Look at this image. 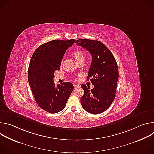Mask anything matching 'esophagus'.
<instances>
[{
	"mask_svg": "<svg viewBox=\"0 0 154 154\" xmlns=\"http://www.w3.org/2000/svg\"><path fill=\"white\" fill-rule=\"evenodd\" d=\"M79 87V85H74V88L75 89V88H77Z\"/></svg>",
	"mask_w": 154,
	"mask_h": 154,
	"instance_id": "34e87169",
	"label": "esophagus"
}]
</instances>
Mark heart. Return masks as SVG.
<instances>
[{
    "label": "heart",
    "mask_w": 154,
    "mask_h": 154,
    "mask_svg": "<svg viewBox=\"0 0 154 154\" xmlns=\"http://www.w3.org/2000/svg\"><path fill=\"white\" fill-rule=\"evenodd\" d=\"M72 57L75 60L77 63L80 61L85 60V55L83 52L80 50H75L72 52Z\"/></svg>",
    "instance_id": "heart-1"
}]
</instances>
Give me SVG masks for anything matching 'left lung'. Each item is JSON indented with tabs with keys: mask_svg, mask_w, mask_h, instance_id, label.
Listing matches in <instances>:
<instances>
[{
	"mask_svg": "<svg viewBox=\"0 0 154 154\" xmlns=\"http://www.w3.org/2000/svg\"><path fill=\"white\" fill-rule=\"evenodd\" d=\"M76 43L92 55L87 79L91 78L94 88L90 89L84 84L81 85L84 90L82 106L90 113L100 114L106 110L115 98L119 77L117 63L111 51L100 41L80 39Z\"/></svg>",
	"mask_w": 154,
	"mask_h": 154,
	"instance_id": "1",
	"label": "left lung"
}]
</instances>
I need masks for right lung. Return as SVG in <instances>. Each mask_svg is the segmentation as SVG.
<instances>
[{"mask_svg":"<svg viewBox=\"0 0 154 154\" xmlns=\"http://www.w3.org/2000/svg\"><path fill=\"white\" fill-rule=\"evenodd\" d=\"M75 42L74 39L49 41L39 46L30 59L28 80L32 92L37 104L50 113L63 109L74 90L69 82L55 86L54 78L66 51Z\"/></svg>","mask_w":154,"mask_h":154,"instance_id":"obj_1","label":"right lung"}]
</instances>
